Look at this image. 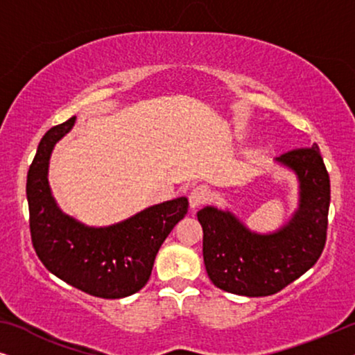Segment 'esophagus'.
I'll list each match as a JSON object with an SVG mask.
<instances>
[{
	"mask_svg": "<svg viewBox=\"0 0 355 355\" xmlns=\"http://www.w3.org/2000/svg\"><path fill=\"white\" fill-rule=\"evenodd\" d=\"M208 200H210V189L205 186H197L192 189L191 196H189V207H191V210H197L198 207H202Z\"/></svg>",
	"mask_w": 355,
	"mask_h": 355,
	"instance_id": "1",
	"label": "esophagus"
}]
</instances>
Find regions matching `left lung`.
Wrapping results in <instances>:
<instances>
[{
    "label": "left lung",
    "mask_w": 355,
    "mask_h": 355,
    "mask_svg": "<svg viewBox=\"0 0 355 355\" xmlns=\"http://www.w3.org/2000/svg\"><path fill=\"white\" fill-rule=\"evenodd\" d=\"M297 179L293 216L271 232L252 231L230 210L203 207V261L211 283L226 293L263 297L276 294L312 268L327 241L329 176L320 148H299L275 159Z\"/></svg>",
    "instance_id": "obj_1"
}]
</instances>
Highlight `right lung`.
Masks as SVG:
<instances>
[{
	"label": "right lung",
	"instance_id": "1",
	"mask_svg": "<svg viewBox=\"0 0 355 355\" xmlns=\"http://www.w3.org/2000/svg\"><path fill=\"white\" fill-rule=\"evenodd\" d=\"M76 116L43 135L27 174L32 244L48 271L103 299L132 295L147 284L159 247L186 216L187 197L157 203L110 226H87L58 207L48 182L55 145L74 128Z\"/></svg>",
	"mask_w": 355,
	"mask_h": 355
}]
</instances>
